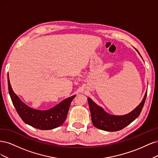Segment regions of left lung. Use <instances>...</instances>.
I'll return each mask as SVG.
<instances>
[{
	"instance_id": "left-lung-1",
	"label": "left lung",
	"mask_w": 158,
	"mask_h": 158,
	"mask_svg": "<svg viewBox=\"0 0 158 158\" xmlns=\"http://www.w3.org/2000/svg\"><path fill=\"white\" fill-rule=\"evenodd\" d=\"M136 51H138L137 49ZM146 96L147 92L139 106L130 113L123 116L112 115V114L107 113L101 107L98 106L90 98H88L92 121L94 126L100 130L109 132L122 130L139 116L144 107Z\"/></svg>"
}]
</instances>
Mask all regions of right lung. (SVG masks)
<instances>
[{
    "mask_svg": "<svg viewBox=\"0 0 158 158\" xmlns=\"http://www.w3.org/2000/svg\"><path fill=\"white\" fill-rule=\"evenodd\" d=\"M8 86L12 103L22 121L27 125L40 130H51L61 125L64 122L70 103L76 96L75 95L64 99L49 110L40 111L27 106L19 99L13 92L8 77Z\"/></svg>",
    "mask_w": 158,
    "mask_h": 158,
    "instance_id": "right-lung-1",
    "label": "right lung"
}]
</instances>
